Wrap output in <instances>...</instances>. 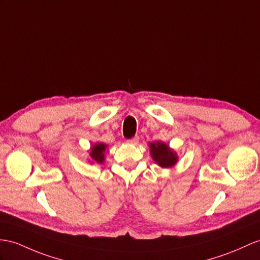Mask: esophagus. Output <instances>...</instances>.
Wrapping results in <instances>:
<instances>
[{
  "instance_id": "obj_1",
  "label": "esophagus",
  "mask_w": 260,
  "mask_h": 260,
  "mask_svg": "<svg viewBox=\"0 0 260 260\" xmlns=\"http://www.w3.org/2000/svg\"><path fill=\"white\" fill-rule=\"evenodd\" d=\"M126 142L130 143V144H138V142H139V137L136 136V137H134V138H131V139H129V140H126Z\"/></svg>"
}]
</instances>
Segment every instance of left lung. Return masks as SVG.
Segmentation results:
<instances>
[{
	"mask_svg": "<svg viewBox=\"0 0 260 260\" xmlns=\"http://www.w3.org/2000/svg\"><path fill=\"white\" fill-rule=\"evenodd\" d=\"M151 154L153 160L162 168H171L178 161L175 152L169 148V145L162 142H155L150 144Z\"/></svg>",
	"mask_w": 260,
	"mask_h": 260,
	"instance_id": "left-lung-1",
	"label": "left lung"
}]
</instances>
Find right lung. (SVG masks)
Listing matches in <instances>:
<instances>
[{"instance_id": "obj_1", "label": "right lung", "mask_w": 260, "mask_h": 260, "mask_svg": "<svg viewBox=\"0 0 260 260\" xmlns=\"http://www.w3.org/2000/svg\"><path fill=\"white\" fill-rule=\"evenodd\" d=\"M107 145L104 143H98V144H94L93 147L91 148V152H90V155L92 159L98 162V163H103L104 162V152L106 150Z\"/></svg>"}]
</instances>
